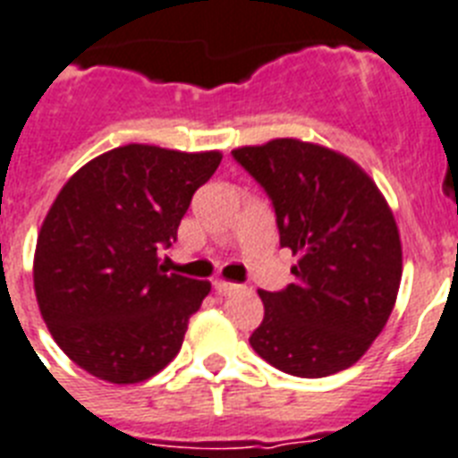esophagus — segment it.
<instances>
[{
	"label": "esophagus",
	"mask_w": 458,
	"mask_h": 458,
	"mask_svg": "<svg viewBox=\"0 0 458 458\" xmlns=\"http://www.w3.org/2000/svg\"><path fill=\"white\" fill-rule=\"evenodd\" d=\"M214 289L218 293H233L235 289H240V284H233V282H225V280H216L214 282Z\"/></svg>",
	"instance_id": "obj_1"
}]
</instances>
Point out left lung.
I'll return each mask as SVG.
<instances>
[{"instance_id": "left-lung-1", "label": "left lung", "mask_w": 458, "mask_h": 458, "mask_svg": "<svg viewBox=\"0 0 458 458\" xmlns=\"http://www.w3.org/2000/svg\"><path fill=\"white\" fill-rule=\"evenodd\" d=\"M233 157L273 202L280 244L299 259L296 280L259 292L266 308L249 344L284 374L348 369L384 332L403 280V244L377 183L325 145L275 139Z\"/></svg>"}]
</instances>
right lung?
<instances>
[{"label": "right lung", "instance_id": "obj_1", "mask_svg": "<svg viewBox=\"0 0 458 458\" xmlns=\"http://www.w3.org/2000/svg\"><path fill=\"white\" fill-rule=\"evenodd\" d=\"M223 155L129 143L61 188L37 237L35 293L61 351L91 377L140 384L183 345L209 282L159 266V249Z\"/></svg>", "mask_w": 458, "mask_h": 458}]
</instances>
